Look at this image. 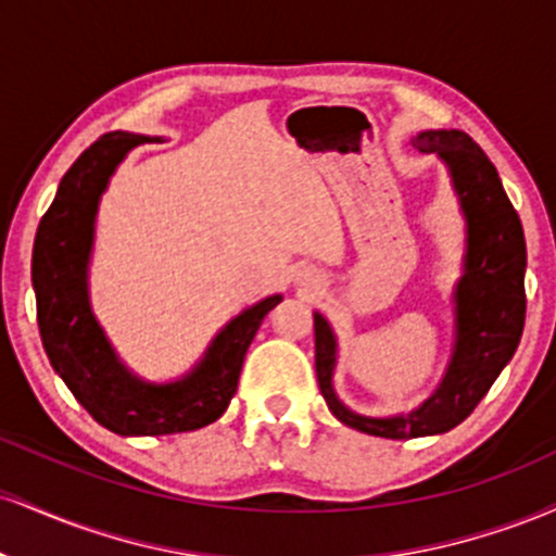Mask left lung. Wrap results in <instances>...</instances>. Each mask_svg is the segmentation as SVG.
Wrapping results in <instances>:
<instances>
[{"label": "left lung", "instance_id": "1", "mask_svg": "<svg viewBox=\"0 0 556 556\" xmlns=\"http://www.w3.org/2000/svg\"><path fill=\"white\" fill-rule=\"evenodd\" d=\"M413 146L444 159L468 219V256L455 292L457 344L444 381L407 416L350 413L331 389L334 334L324 316L314 314L316 376L329 410L350 429L384 439L431 437L463 424L513 358L526 324V238L491 159L463 130L420 132Z\"/></svg>", "mask_w": 556, "mask_h": 556}]
</instances>
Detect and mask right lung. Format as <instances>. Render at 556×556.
Here are the masks:
<instances>
[{"label": "right lung", "instance_id": "right-lung-1", "mask_svg": "<svg viewBox=\"0 0 556 556\" xmlns=\"http://www.w3.org/2000/svg\"><path fill=\"white\" fill-rule=\"evenodd\" d=\"M146 140L151 138L104 132L75 159L38 222L30 261L38 331L54 371L96 424L119 437H162L214 424L238 392L242 361L261 321L282 300L271 295L232 318L195 371L175 384H143L114 358L86 292L93 216L114 167Z\"/></svg>", "mask_w": 556, "mask_h": 556}]
</instances>
